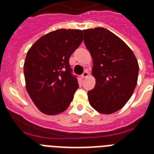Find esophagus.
<instances>
[{"label":"esophagus","instance_id":"obj_1","mask_svg":"<svg viewBox=\"0 0 154 154\" xmlns=\"http://www.w3.org/2000/svg\"><path fill=\"white\" fill-rule=\"evenodd\" d=\"M88 76H89V72H88V70H85V71L83 72V74L82 75V78H86Z\"/></svg>","mask_w":154,"mask_h":154}]
</instances>
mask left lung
I'll list each match as a JSON object with an SVG mask.
<instances>
[{"instance_id": "obj_1", "label": "left lung", "mask_w": 154, "mask_h": 154, "mask_svg": "<svg viewBox=\"0 0 154 154\" xmlns=\"http://www.w3.org/2000/svg\"><path fill=\"white\" fill-rule=\"evenodd\" d=\"M84 42L93 58L92 75L96 79L88 92L89 104L103 114L121 109L134 94L139 65L131 49L104 28L85 29Z\"/></svg>"}]
</instances>
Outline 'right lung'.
Listing matches in <instances>:
<instances>
[{
  "mask_svg": "<svg viewBox=\"0 0 154 154\" xmlns=\"http://www.w3.org/2000/svg\"><path fill=\"white\" fill-rule=\"evenodd\" d=\"M83 30H55L42 36L29 49L25 64V87L45 114L64 112L79 87L69 57L82 42Z\"/></svg>",
  "mask_w": 154,
  "mask_h": 154,
  "instance_id": "add662e5",
  "label": "right lung"
}]
</instances>
